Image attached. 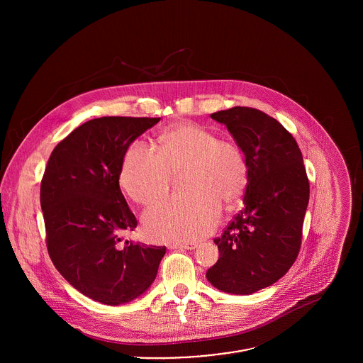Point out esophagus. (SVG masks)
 <instances>
[{
  "instance_id": "esophagus-1",
  "label": "esophagus",
  "mask_w": 363,
  "mask_h": 363,
  "mask_svg": "<svg viewBox=\"0 0 363 363\" xmlns=\"http://www.w3.org/2000/svg\"><path fill=\"white\" fill-rule=\"evenodd\" d=\"M170 249H186V250H193L197 247L196 243H173L169 246Z\"/></svg>"
}]
</instances>
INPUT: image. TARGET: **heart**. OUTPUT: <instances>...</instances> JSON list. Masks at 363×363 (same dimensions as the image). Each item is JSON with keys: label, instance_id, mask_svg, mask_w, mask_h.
<instances>
[{"label": "heart", "instance_id": "obj_1", "mask_svg": "<svg viewBox=\"0 0 363 363\" xmlns=\"http://www.w3.org/2000/svg\"><path fill=\"white\" fill-rule=\"evenodd\" d=\"M183 170L187 190L157 201L144 215L155 242H193L207 236L220 216V203L233 206L245 193L249 166L242 148L219 138L207 127L183 121L157 135V152L134 143L125 151L120 184L140 204H151L170 187L173 173Z\"/></svg>", "mask_w": 363, "mask_h": 363}]
</instances>
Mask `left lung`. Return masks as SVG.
Here are the masks:
<instances>
[{"mask_svg": "<svg viewBox=\"0 0 363 363\" xmlns=\"http://www.w3.org/2000/svg\"><path fill=\"white\" fill-rule=\"evenodd\" d=\"M226 125L249 166L243 209L213 239L219 259L207 279L219 291L250 295L282 278L302 245L309 179L292 134L253 107L211 114Z\"/></svg>", "mask_w": 363, "mask_h": 363, "instance_id": "left-lung-1", "label": "left lung"}]
</instances>
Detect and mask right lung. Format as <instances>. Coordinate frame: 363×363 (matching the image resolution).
Masks as SVG:
<instances>
[{"label": "right lung", "mask_w": 363, "mask_h": 363, "mask_svg": "<svg viewBox=\"0 0 363 363\" xmlns=\"http://www.w3.org/2000/svg\"><path fill=\"white\" fill-rule=\"evenodd\" d=\"M160 118L101 117L52 150L42 186L46 245L54 267L81 294L117 306L155 281L166 247L124 240L137 228L118 179L134 140Z\"/></svg>", "instance_id": "add662e5"}]
</instances>
